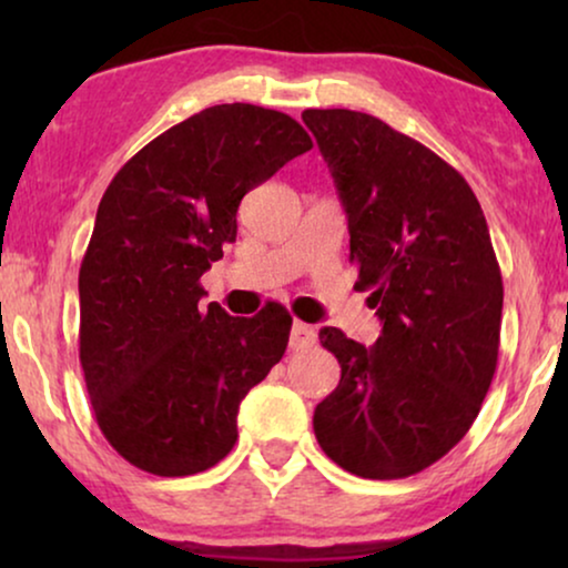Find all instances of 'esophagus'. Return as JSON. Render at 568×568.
<instances>
[{
	"label": "esophagus",
	"mask_w": 568,
	"mask_h": 568,
	"mask_svg": "<svg viewBox=\"0 0 568 568\" xmlns=\"http://www.w3.org/2000/svg\"><path fill=\"white\" fill-rule=\"evenodd\" d=\"M317 341V331L313 325L302 323V321H294L292 325V336H290V346L294 352H302V348H310Z\"/></svg>",
	"instance_id": "esophagus-1"
}]
</instances>
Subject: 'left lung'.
Instances as JSON below:
<instances>
[{"label": "left lung", "instance_id": "8db88e82", "mask_svg": "<svg viewBox=\"0 0 568 568\" xmlns=\"http://www.w3.org/2000/svg\"><path fill=\"white\" fill-rule=\"evenodd\" d=\"M302 121L383 321L372 346L321 331L341 383L315 408L317 445L354 476H414L468 434L496 372L504 286L486 216L453 165L375 115L307 108Z\"/></svg>", "mask_w": 568, "mask_h": 568}]
</instances>
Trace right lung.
<instances>
[{
  "label": "right lung",
  "mask_w": 568,
  "mask_h": 568,
  "mask_svg": "<svg viewBox=\"0 0 568 568\" xmlns=\"http://www.w3.org/2000/svg\"><path fill=\"white\" fill-rule=\"evenodd\" d=\"M313 150L292 115L212 105L123 165L80 266V364L103 437L154 476H193L235 447L237 408L282 359L292 315L199 305L201 274L237 237V206Z\"/></svg>",
  "instance_id": "obj_1"
}]
</instances>
